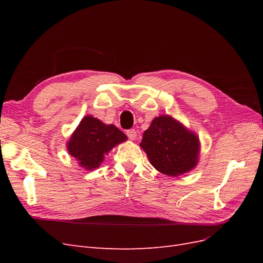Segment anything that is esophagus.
<instances>
[{
  "instance_id": "obj_1",
  "label": "esophagus",
  "mask_w": 263,
  "mask_h": 263,
  "mask_svg": "<svg viewBox=\"0 0 263 263\" xmlns=\"http://www.w3.org/2000/svg\"><path fill=\"white\" fill-rule=\"evenodd\" d=\"M127 136H128V138L130 139V140H135L137 138V133H136V130L135 129H129V130H127Z\"/></svg>"
}]
</instances>
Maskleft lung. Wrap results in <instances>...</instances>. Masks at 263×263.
Listing matches in <instances>:
<instances>
[{
	"label": "left lung",
	"mask_w": 263,
	"mask_h": 263,
	"mask_svg": "<svg viewBox=\"0 0 263 263\" xmlns=\"http://www.w3.org/2000/svg\"><path fill=\"white\" fill-rule=\"evenodd\" d=\"M140 147L151 165L169 177L192 171L200 161V138L171 115L153 119L144 133Z\"/></svg>",
	"instance_id": "8db88e82"
}]
</instances>
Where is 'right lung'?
Segmentation results:
<instances>
[{
  "label": "right lung",
  "mask_w": 263,
  "mask_h": 263,
  "mask_svg": "<svg viewBox=\"0 0 263 263\" xmlns=\"http://www.w3.org/2000/svg\"><path fill=\"white\" fill-rule=\"evenodd\" d=\"M126 140V135L115 125L86 115L71 134L67 149L81 168L91 171L99 168L110 150Z\"/></svg>",
  "instance_id": "add662e5"
}]
</instances>
